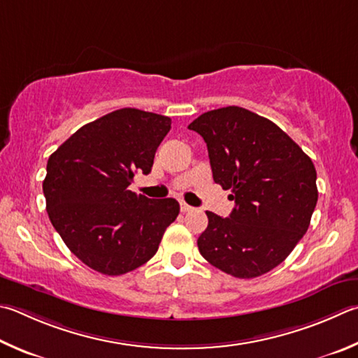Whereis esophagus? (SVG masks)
Returning <instances> with one entry per match:
<instances>
[{"mask_svg": "<svg viewBox=\"0 0 358 358\" xmlns=\"http://www.w3.org/2000/svg\"><path fill=\"white\" fill-rule=\"evenodd\" d=\"M180 208H181V211H183V213H189V211H192V210H194L192 206H189L187 203H185V201H181V203H180Z\"/></svg>", "mask_w": 358, "mask_h": 358, "instance_id": "obj_1", "label": "esophagus"}]
</instances>
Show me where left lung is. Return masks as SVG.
Listing matches in <instances>:
<instances>
[{"label": "left lung", "instance_id": "obj_1", "mask_svg": "<svg viewBox=\"0 0 358 358\" xmlns=\"http://www.w3.org/2000/svg\"><path fill=\"white\" fill-rule=\"evenodd\" d=\"M187 128L206 142L213 178L235 200L229 217L206 211L201 257L238 278L266 274L308 230L317 201L313 162L274 122L239 106L213 109Z\"/></svg>", "mask_w": 358, "mask_h": 358}]
</instances>
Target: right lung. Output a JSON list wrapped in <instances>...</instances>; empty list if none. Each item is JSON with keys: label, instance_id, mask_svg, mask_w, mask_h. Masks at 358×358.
Segmentation results:
<instances>
[{"label": "right lung", "instance_id": "obj_1", "mask_svg": "<svg viewBox=\"0 0 358 358\" xmlns=\"http://www.w3.org/2000/svg\"><path fill=\"white\" fill-rule=\"evenodd\" d=\"M171 123L166 115L117 109L81 127L48 158V217L90 269L122 275L139 268L177 219L175 199H148L128 189L136 172L150 173Z\"/></svg>", "mask_w": 358, "mask_h": 358}]
</instances>
